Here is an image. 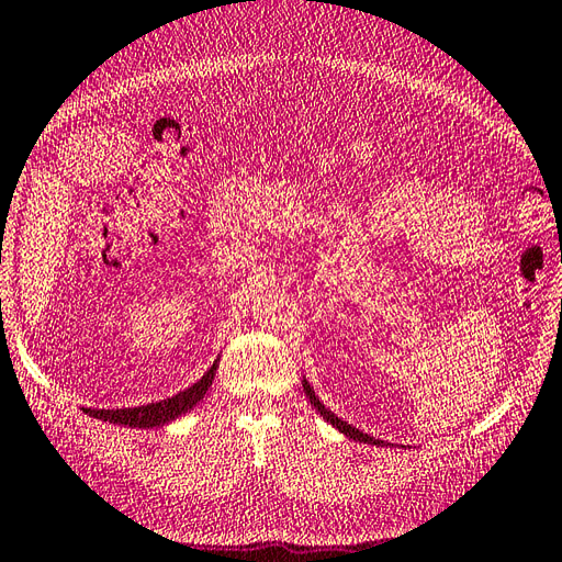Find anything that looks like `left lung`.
Wrapping results in <instances>:
<instances>
[{
  "label": "left lung",
  "mask_w": 562,
  "mask_h": 562,
  "mask_svg": "<svg viewBox=\"0 0 562 562\" xmlns=\"http://www.w3.org/2000/svg\"><path fill=\"white\" fill-rule=\"evenodd\" d=\"M305 393H307V398H310V403L317 407V413L326 419V422H331L334 427L338 429V431H344L348 439H352V441H360V443H372V446H381L384 441H379V439H374V436H369V434H364V431H360V429H355V427H350L348 422H344L340 417H336L331 409H326L322 403H319V398L317 395H314V391L310 389V384L305 381Z\"/></svg>",
  "instance_id": "obj_1"
}]
</instances>
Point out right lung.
Returning a JSON list of instances; mask_svg holds the SVG:
<instances>
[{"label":"right lung","instance_id":"add662e5","mask_svg":"<svg viewBox=\"0 0 562 562\" xmlns=\"http://www.w3.org/2000/svg\"><path fill=\"white\" fill-rule=\"evenodd\" d=\"M216 372V362L207 369L198 384L190 389L176 393L173 398L159 401V403H149L140 407H116V409H86L90 417H98L112 424H123V427H138V429H149V427H161V424H169L171 419L186 415L188 409H193L202 398L207 389L212 386Z\"/></svg>","mask_w":562,"mask_h":562}]
</instances>
